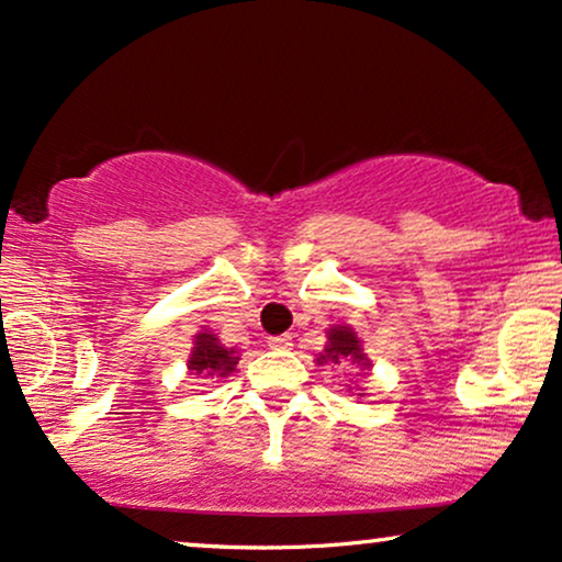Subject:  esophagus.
Listing matches in <instances>:
<instances>
[{
  "label": "esophagus",
  "mask_w": 562,
  "mask_h": 562,
  "mask_svg": "<svg viewBox=\"0 0 562 562\" xmlns=\"http://www.w3.org/2000/svg\"><path fill=\"white\" fill-rule=\"evenodd\" d=\"M267 344H269V347H272V349H290V347H293V336H290V334L269 336Z\"/></svg>",
  "instance_id": "obj_1"
}]
</instances>
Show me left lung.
Listing matches in <instances>:
<instances>
[{"label":"left lung","instance_id":"8db88e82","mask_svg":"<svg viewBox=\"0 0 562 562\" xmlns=\"http://www.w3.org/2000/svg\"><path fill=\"white\" fill-rule=\"evenodd\" d=\"M328 344L324 355L318 357V364H357V368H370V359L364 357L362 344H359L357 334L349 326H334L328 328Z\"/></svg>","mask_w":562,"mask_h":562}]
</instances>
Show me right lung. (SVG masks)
<instances>
[{"label": "right lung", "mask_w": 562, "mask_h": 562, "mask_svg": "<svg viewBox=\"0 0 562 562\" xmlns=\"http://www.w3.org/2000/svg\"><path fill=\"white\" fill-rule=\"evenodd\" d=\"M236 364H238L236 351L223 347L218 336L211 331H200L194 336L192 355L187 359V370H190L192 375L228 378L231 372L236 370Z\"/></svg>", "instance_id": "add662e5"}]
</instances>
